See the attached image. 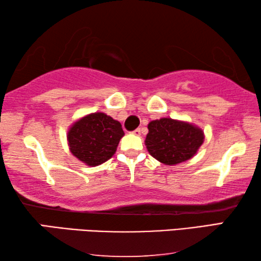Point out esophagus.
I'll return each mask as SVG.
<instances>
[{"label":"esophagus","mask_w":261,"mask_h":261,"mask_svg":"<svg viewBox=\"0 0 261 261\" xmlns=\"http://www.w3.org/2000/svg\"><path fill=\"white\" fill-rule=\"evenodd\" d=\"M132 134L136 135V136H140V134H141V130H140V129H136L134 132H132Z\"/></svg>","instance_id":"esophagus-1"}]
</instances>
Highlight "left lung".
I'll use <instances>...</instances> for the list:
<instances>
[{"label": "left lung", "mask_w": 261, "mask_h": 261, "mask_svg": "<svg viewBox=\"0 0 261 261\" xmlns=\"http://www.w3.org/2000/svg\"><path fill=\"white\" fill-rule=\"evenodd\" d=\"M202 143L204 132L201 129L173 118L152 121L145 140L149 154L168 166L191 159Z\"/></svg>", "instance_id": "left-lung-1"}]
</instances>
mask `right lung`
Returning a JSON list of instances; mask_svg holds the SVG:
<instances>
[{
  "mask_svg": "<svg viewBox=\"0 0 261 261\" xmlns=\"http://www.w3.org/2000/svg\"><path fill=\"white\" fill-rule=\"evenodd\" d=\"M124 131L121 123L103 113H94L81 118L70 127V151L87 166H99L116 152Z\"/></svg>",
  "mask_w": 261,
  "mask_h": 261,
  "instance_id": "1",
  "label": "right lung"
}]
</instances>
